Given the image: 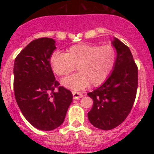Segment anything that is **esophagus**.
<instances>
[{"label": "esophagus", "instance_id": "obj_1", "mask_svg": "<svg viewBox=\"0 0 154 154\" xmlns=\"http://www.w3.org/2000/svg\"><path fill=\"white\" fill-rule=\"evenodd\" d=\"M72 95L74 96V99H78V98H81L83 97V95L81 94L79 92L72 91Z\"/></svg>", "mask_w": 154, "mask_h": 154}]
</instances>
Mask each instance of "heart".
Masks as SVG:
<instances>
[{
    "mask_svg": "<svg viewBox=\"0 0 154 154\" xmlns=\"http://www.w3.org/2000/svg\"><path fill=\"white\" fill-rule=\"evenodd\" d=\"M116 60L114 48L110 45H99L79 44L71 46L66 54L55 52L51 55L50 63L56 75H69L77 66L78 72L61 80L67 88L79 91L90 85H101L114 69Z\"/></svg>",
    "mask_w": 154,
    "mask_h": 154,
    "instance_id": "obj_1",
    "label": "heart"
}]
</instances>
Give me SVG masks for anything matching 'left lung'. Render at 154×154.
Instances as JSON below:
<instances>
[{"mask_svg":"<svg viewBox=\"0 0 154 154\" xmlns=\"http://www.w3.org/2000/svg\"><path fill=\"white\" fill-rule=\"evenodd\" d=\"M111 44L116 51L112 72L103 85L88 93L93 100L88 119L103 130H112L125 121L135 102L137 88V67L130 48L116 38Z\"/></svg>","mask_w":154,"mask_h":154,"instance_id":"left-lung-1","label":"left lung"}]
</instances>
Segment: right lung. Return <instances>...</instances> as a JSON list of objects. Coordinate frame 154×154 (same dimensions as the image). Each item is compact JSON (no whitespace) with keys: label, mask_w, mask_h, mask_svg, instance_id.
I'll return each mask as SVG.
<instances>
[{"label":"right lung","mask_w":154,"mask_h":154,"mask_svg":"<svg viewBox=\"0 0 154 154\" xmlns=\"http://www.w3.org/2000/svg\"><path fill=\"white\" fill-rule=\"evenodd\" d=\"M55 43L48 38L32 40L17 56L14 66L17 103L26 119L43 131L54 130L63 122L73 99L71 92L59 86L51 69Z\"/></svg>","instance_id":"add662e5"}]
</instances>
